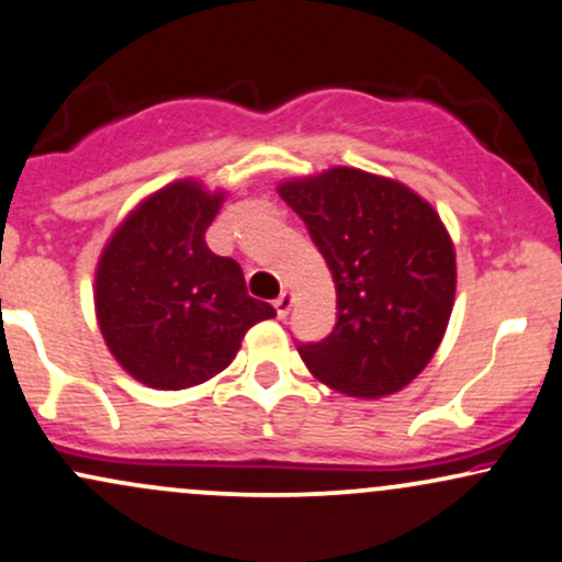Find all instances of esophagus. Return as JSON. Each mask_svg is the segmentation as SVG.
<instances>
[{
    "label": "esophagus",
    "mask_w": 562,
    "mask_h": 562,
    "mask_svg": "<svg viewBox=\"0 0 562 562\" xmlns=\"http://www.w3.org/2000/svg\"><path fill=\"white\" fill-rule=\"evenodd\" d=\"M293 293H288V290H282L280 295H277L274 299V308H277V317L280 319H285L288 314H290V308H293Z\"/></svg>",
    "instance_id": "obj_1"
}]
</instances>
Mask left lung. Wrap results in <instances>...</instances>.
I'll use <instances>...</instances> for the list:
<instances>
[{
    "instance_id": "obj_1",
    "label": "left lung",
    "mask_w": 562,
    "mask_h": 562,
    "mask_svg": "<svg viewBox=\"0 0 562 562\" xmlns=\"http://www.w3.org/2000/svg\"><path fill=\"white\" fill-rule=\"evenodd\" d=\"M280 198L303 218L325 256L338 322L303 364L333 391L380 398L409 385L447 333L457 256L441 216L396 179L333 166L285 179Z\"/></svg>"
}]
</instances>
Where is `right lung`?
Segmentation results:
<instances>
[{
	"instance_id": "right-lung-1",
	"label": "right lung",
	"mask_w": 562,
	"mask_h": 562,
	"mask_svg": "<svg viewBox=\"0 0 562 562\" xmlns=\"http://www.w3.org/2000/svg\"><path fill=\"white\" fill-rule=\"evenodd\" d=\"M227 192L177 179L115 227L94 269V314L108 351L147 389L205 383L240 351L245 333L277 317L248 295L240 263L211 254Z\"/></svg>"
}]
</instances>
